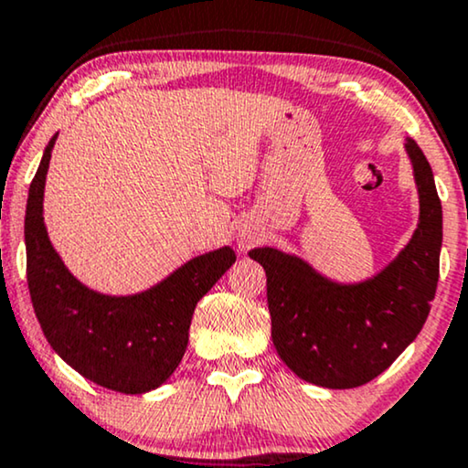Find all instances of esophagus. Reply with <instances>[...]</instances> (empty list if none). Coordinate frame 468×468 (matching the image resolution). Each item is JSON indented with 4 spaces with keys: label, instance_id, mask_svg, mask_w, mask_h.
<instances>
[{
    "label": "esophagus",
    "instance_id": "esophagus-1",
    "mask_svg": "<svg viewBox=\"0 0 468 468\" xmlns=\"http://www.w3.org/2000/svg\"><path fill=\"white\" fill-rule=\"evenodd\" d=\"M254 241H257V235H252V233H241L239 248H244V250H248V248L254 246Z\"/></svg>",
    "mask_w": 468,
    "mask_h": 468
}]
</instances>
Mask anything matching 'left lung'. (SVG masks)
<instances>
[{
	"mask_svg": "<svg viewBox=\"0 0 468 468\" xmlns=\"http://www.w3.org/2000/svg\"><path fill=\"white\" fill-rule=\"evenodd\" d=\"M420 190V224L409 246L377 278L340 286L273 248L250 257L267 273L273 346L303 381L329 389L370 383L421 332L439 282L443 211L432 169L407 143Z\"/></svg>",
	"mask_w": 468,
	"mask_h": 468,
	"instance_id": "obj_1",
	"label": "left lung"
}]
</instances>
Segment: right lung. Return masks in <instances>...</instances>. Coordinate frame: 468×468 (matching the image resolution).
I'll return each mask as SVG.
<instances>
[{
  "instance_id": "1",
  "label": "right lung",
  "mask_w": 468,
  "mask_h": 468,
  "mask_svg": "<svg viewBox=\"0 0 468 468\" xmlns=\"http://www.w3.org/2000/svg\"><path fill=\"white\" fill-rule=\"evenodd\" d=\"M55 136L29 186L25 211L27 284L48 345L79 375L120 394H145L169 378L188 346L197 302L235 263L220 248L133 297L93 292L72 278L48 241L42 195Z\"/></svg>"
}]
</instances>
